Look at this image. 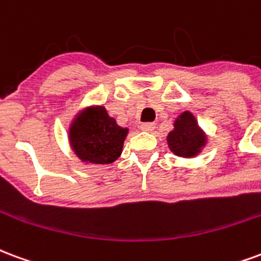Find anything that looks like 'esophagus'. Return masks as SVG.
Returning a JSON list of instances; mask_svg holds the SVG:
<instances>
[{
    "label": "esophagus",
    "mask_w": 261,
    "mask_h": 261,
    "mask_svg": "<svg viewBox=\"0 0 261 261\" xmlns=\"http://www.w3.org/2000/svg\"><path fill=\"white\" fill-rule=\"evenodd\" d=\"M140 129L144 130V132H151V130H154V123L151 122L142 123V125H140Z\"/></svg>",
    "instance_id": "1"
}]
</instances>
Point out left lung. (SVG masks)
Instances as JSON below:
<instances>
[{
  "instance_id": "8db88e82",
  "label": "left lung",
  "mask_w": 261,
  "mask_h": 261,
  "mask_svg": "<svg viewBox=\"0 0 261 261\" xmlns=\"http://www.w3.org/2000/svg\"><path fill=\"white\" fill-rule=\"evenodd\" d=\"M168 147L175 155L192 159L200 153L206 146V133L201 130L195 115L191 111H184L175 119L174 129L167 136Z\"/></svg>"
}]
</instances>
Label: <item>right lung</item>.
<instances>
[{
	"instance_id": "add662e5",
	"label": "right lung",
	"mask_w": 261,
	"mask_h": 261,
	"mask_svg": "<svg viewBox=\"0 0 261 261\" xmlns=\"http://www.w3.org/2000/svg\"><path fill=\"white\" fill-rule=\"evenodd\" d=\"M128 128H122L102 106L87 107L70 123L69 143L73 153L90 164H111L122 153Z\"/></svg>"
}]
</instances>
